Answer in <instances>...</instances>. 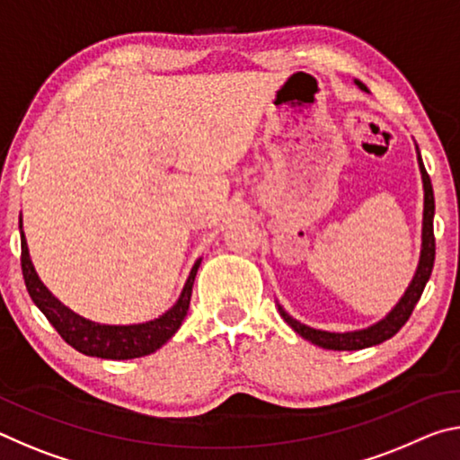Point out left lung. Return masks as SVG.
Masks as SVG:
<instances>
[{
    "instance_id": "8db88e82",
    "label": "left lung",
    "mask_w": 460,
    "mask_h": 460,
    "mask_svg": "<svg viewBox=\"0 0 460 460\" xmlns=\"http://www.w3.org/2000/svg\"><path fill=\"white\" fill-rule=\"evenodd\" d=\"M355 84L361 91L369 93V89L365 87L361 81L355 79ZM416 146V158H418V168H420V176H422V189H424V213H422V245H420V260L414 271V278L408 284L406 292L402 294V298L395 302V306L389 310V313L379 318L377 323H373L365 329H357V331H345V332H331V331H321V329H313L305 323L296 321L294 316H290L284 310V306L276 300L278 313L284 321L292 326L294 332H298L302 339H306L313 342V345H318L323 349H332V351H359V349H367L373 345H379L387 339H392L395 332H398L411 314V310L418 305L420 296L424 292V286L428 279H430L432 268H434V190H432V182L430 176L426 174L422 155H420V147Z\"/></svg>"
}]
</instances>
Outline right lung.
I'll return each instance as SVG.
<instances>
[{
    "mask_svg": "<svg viewBox=\"0 0 460 460\" xmlns=\"http://www.w3.org/2000/svg\"><path fill=\"white\" fill-rule=\"evenodd\" d=\"M20 241H22V274L28 288L30 298L42 310V314L49 318V323L58 331L68 345L75 347L79 353L89 357H101V359H136V357L150 355L174 337V332L181 329L186 313L190 306L192 284L197 278L202 258L194 261L189 278L178 300L170 306L164 314H160L154 321L136 323V324H103L89 321L54 296L44 286L40 276L36 274V268L30 258L28 241L24 235V223L20 213Z\"/></svg>",
    "mask_w": 460,
    "mask_h": 460,
    "instance_id": "obj_1",
    "label": "right lung"
}]
</instances>
